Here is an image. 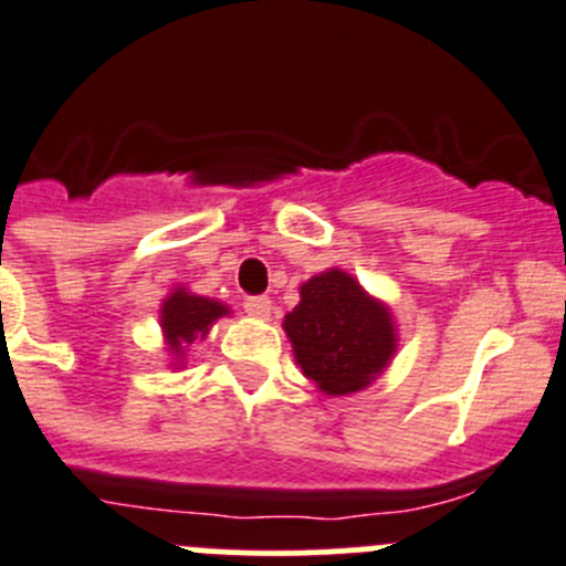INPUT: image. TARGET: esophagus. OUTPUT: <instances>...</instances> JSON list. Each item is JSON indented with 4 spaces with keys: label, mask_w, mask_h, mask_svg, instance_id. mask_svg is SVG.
Returning a JSON list of instances; mask_svg holds the SVG:
<instances>
[{
    "label": "esophagus",
    "mask_w": 566,
    "mask_h": 566,
    "mask_svg": "<svg viewBox=\"0 0 566 566\" xmlns=\"http://www.w3.org/2000/svg\"><path fill=\"white\" fill-rule=\"evenodd\" d=\"M242 307H245V313L251 315V318H259V321H268L271 318V298H265V295H248L245 301H242Z\"/></svg>",
    "instance_id": "1"
}]
</instances>
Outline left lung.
<instances>
[{"mask_svg":"<svg viewBox=\"0 0 566 566\" xmlns=\"http://www.w3.org/2000/svg\"><path fill=\"white\" fill-rule=\"evenodd\" d=\"M284 332L304 377L324 396H352L388 371L399 348L390 307L343 268H326L298 287Z\"/></svg>","mask_w":566,"mask_h":566,"instance_id":"obj_1","label":"left lung"}]
</instances>
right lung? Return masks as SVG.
<instances>
[{"instance_id": "right-lung-1", "label": "right lung", "mask_w": 566, "mask_h": 566, "mask_svg": "<svg viewBox=\"0 0 566 566\" xmlns=\"http://www.w3.org/2000/svg\"><path fill=\"white\" fill-rule=\"evenodd\" d=\"M231 315L229 304L209 295H198L189 287L178 284L170 293L164 295L161 307H158V326H161L164 348L170 357V368L187 366V352L195 340H206L211 326L220 318Z\"/></svg>"}]
</instances>
